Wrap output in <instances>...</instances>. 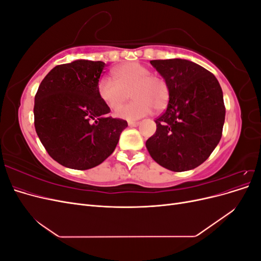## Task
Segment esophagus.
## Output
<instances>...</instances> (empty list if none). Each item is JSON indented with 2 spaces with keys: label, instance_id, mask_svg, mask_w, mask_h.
I'll use <instances>...</instances> for the list:
<instances>
[{
  "label": "esophagus",
  "instance_id": "esophagus-1",
  "mask_svg": "<svg viewBox=\"0 0 261 261\" xmlns=\"http://www.w3.org/2000/svg\"><path fill=\"white\" fill-rule=\"evenodd\" d=\"M128 125L132 126V127H134V126H138L139 125V122H134V121H128Z\"/></svg>",
  "mask_w": 261,
  "mask_h": 261
}]
</instances>
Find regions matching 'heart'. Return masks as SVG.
Masks as SVG:
<instances>
[{"label": "heart", "instance_id": "1", "mask_svg": "<svg viewBox=\"0 0 261 261\" xmlns=\"http://www.w3.org/2000/svg\"><path fill=\"white\" fill-rule=\"evenodd\" d=\"M113 78L102 77L97 85L98 96L112 111L121 109L129 99L134 101L117 112L125 120H138L152 111H161L168 106L170 88L160 75L150 74V69L139 62H125L112 69Z\"/></svg>", "mask_w": 261, "mask_h": 261}]
</instances>
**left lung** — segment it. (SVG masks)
Returning a JSON list of instances; mask_svg holds the SVG:
<instances>
[{
    "mask_svg": "<svg viewBox=\"0 0 261 261\" xmlns=\"http://www.w3.org/2000/svg\"><path fill=\"white\" fill-rule=\"evenodd\" d=\"M150 64L167 81L170 100L155 118L156 130L146 147L165 169H195L208 159L222 136L225 107L221 86L215 75L191 61L153 60Z\"/></svg>",
    "mask_w": 261,
    "mask_h": 261,
    "instance_id": "1",
    "label": "left lung"
}]
</instances>
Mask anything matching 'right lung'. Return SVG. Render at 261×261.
<instances>
[{
    "instance_id": "obj_1",
    "label": "right lung",
    "mask_w": 261,
    "mask_h": 261,
    "mask_svg": "<svg viewBox=\"0 0 261 261\" xmlns=\"http://www.w3.org/2000/svg\"><path fill=\"white\" fill-rule=\"evenodd\" d=\"M106 63L77 60L51 69L35 96V128L53 160L88 170L111 155L127 127L98 96Z\"/></svg>"
}]
</instances>
